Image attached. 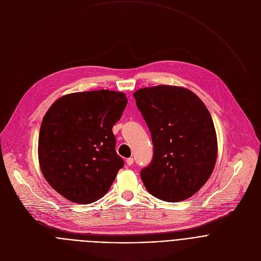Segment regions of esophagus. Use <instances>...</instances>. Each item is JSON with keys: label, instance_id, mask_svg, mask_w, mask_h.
<instances>
[{"label": "esophagus", "instance_id": "esophagus-1", "mask_svg": "<svg viewBox=\"0 0 261 261\" xmlns=\"http://www.w3.org/2000/svg\"><path fill=\"white\" fill-rule=\"evenodd\" d=\"M126 164H127L128 166H132V165L134 164V159H133V158H128V159L126 160Z\"/></svg>", "mask_w": 261, "mask_h": 261}]
</instances>
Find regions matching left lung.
<instances>
[{"label": "left lung", "instance_id": "obj_1", "mask_svg": "<svg viewBox=\"0 0 261 261\" xmlns=\"http://www.w3.org/2000/svg\"><path fill=\"white\" fill-rule=\"evenodd\" d=\"M153 144V158L141 170L146 190L167 202L186 200L212 175L217 136L211 113L192 91L160 85L134 93Z\"/></svg>", "mask_w": 261, "mask_h": 261}]
</instances>
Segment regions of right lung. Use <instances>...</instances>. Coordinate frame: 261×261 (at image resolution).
I'll return each mask as SVG.
<instances>
[{"label":"right lung","mask_w":261,"mask_h":261,"mask_svg":"<svg viewBox=\"0 0 261 261\" xmlns=\"http://www.w3.org/2000/svg\"><path fill=\"white\" fill-rule=\"evenodd\" d=\"M126 105L124 93L110 90L72 93L51 105L41 122L38 158L55 191L80 204L108 193L124 166L112 128Z\"/></svg>","instance_id":"add662e5"}]
</instances>
